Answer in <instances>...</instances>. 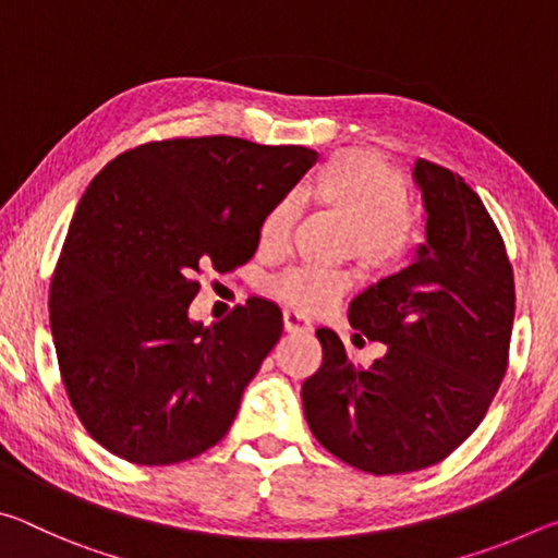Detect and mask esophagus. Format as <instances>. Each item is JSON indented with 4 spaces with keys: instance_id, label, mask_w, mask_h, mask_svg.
<instances>
[{
    "instance_id": "1",
    "label": "esophagus",
    "mask_w": 558,
    "mask_h": 558,
    "mask_svg": "<svg viewBox=\"0 0 558 558\" xmlns=\"http://www.w3.org/2000/svg\"><path fill=\"white\" fill-rule=\"evenodd\" d=\"M282 325H286L288 332H310L313 329V323L302 313H298V310H286L282 313Z\"/></svg>"
}]
</instances>
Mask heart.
Instances as JSON below:
<instances>
[{"label": "heart", "instance_id": "obj_1", "mask_svg": "<svg viewBox=\"0 0 558 558\" xmlns=\"http://www.w3.org/2000/svg\"><path fill=\"white\" fill-rule=\"evenodd\" d=\"M302 196L319 209L347 219L339 243L342 256H352L372 276H389L411 258L418 241V221L409 204V184L393 165L369 149H342L327 157L302 186ZM298 219L295 196H280L263 214L258 241L263 251L286 248ZM352 286V276L339 268L292 266L268 282L272 295L290 307L319 313L332 307Z\"/></svg>", "mask_w": 558, "mask_h": 558}]
</instances>
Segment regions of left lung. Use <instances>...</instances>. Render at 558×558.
<instances>
[{
	"mask_svg": "<svg viewBox=\"0 0 558 558\" xmlns=\"http://www.w3.org/2000/svg\"><path fill=\"white\" fill-rule=\"evenodd\" d=\"M413 174L426 245L349 305L356 337L384 342L386 354L362 369L319 327L323 364L302 384L319 446L372 475L446 460L485 418L509 364L514 272L502 233L460 174L428 159Z\"/></svg>",
	"mask_w": 558,
	"mask_h": 558,
	"instance_id": "left-lung-1",
	"label": "left lung"
}]
</instances>
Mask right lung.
Masks as SVG:
<instances>
[{
  "label": "right lung",
  "instance_id": "1",
  "mask_svg": "<svg viewBox=\"0 0 558 558\" xmlns=\"http://www.w3.org/2000/svg\"><path fill=\"white\" fill-rule=\"evenodd\" d=\"M315 162L300 145L169 137L93 179L53 268L49 319L73 411L112 456L174 465L229 433L282 315L251 298L204 327L189 305L204 270L253 258L263 214Z\"/></svg>",
  "mask_w": 558,
  "mask_h": 558
}]
</instances>
